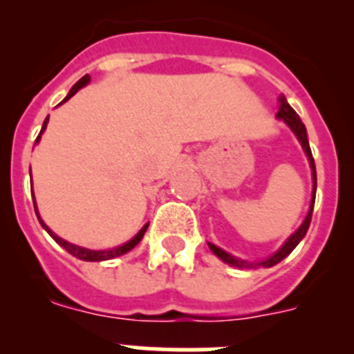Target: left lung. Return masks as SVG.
I'll return each mask as SVG.
<instances>
[{
	"label": "left lung",
	"mask_w": 354,
	"mask_h": 354,
	"mask_svg": "<svg viewBox=\"0 0 354 354\" xmlns=\"http://www.w3.org/2000/svg\"><path fill=\"white\" fill-rule=\"evenodd\" d=\"M278 113H277V118H280V120L286 122V126L289 127L290 131L294 133V136L298 138V142L301 143V149L305 150L306 154V159H308V165H310V170H312V200H310V209H308V212H306L305 220H303V223L299 225L298 228H296V232L290 234L289 237H287V241L283 243L280 248L277 250V252L273 253V255H270L268 259H264V261H257V262H248V261H243V259H237L234 257V255H230L228 252H225V250H221L220 246L212 245V243H209V248H211V252L214 253L216 257L221 259V261L225 262V264L228 266H234V268H241V270H253V268H271V266L278 264L280 261H283V259L289 255L290 252H292L296 246L299 245V241L305 237L306 230H308V227H310V220H312V211H314V202H315V189H317V175H315V162H314V158H312V150H310V145H308V136H306V127L305 124L301 122V118L298 117V113L294 111L292 108H290V104L287 102V99L283 95L278 97Z\"/></svg>",
	"instance_id": "1"
}]
</instances>
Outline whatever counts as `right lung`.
Listing matches in <instances>:
<instances>
[{
  "label": "right lung",
  "mask_w": 354,
  "mask_h": 354,
  "mask_svg": "<svg viewBox=\"0 0 354 354\" xmlns=\"http://www.w3.org/2000/svg\"><path fill=\"white\" fill-rule=\"evenodd\" d=\"M88 83H90V76H88V74H86V76L81 77V80L77 81V83L74 84V86H72L71 92L67 93V97H65V99H64V101L60 102V104H64V102H67L68 99H71V97L77 92V90H81V88H83V86H86V84H88ZM60 104H58V106H60ZM48 122H49V117L46 118V120H44L42 129H40V133H39V136H37L35 143H39V142H40V136H42V133H44V131H46V127H48ZM31 196H33V192H31ZM33 204H35V214H37V218H39V221H40V225H42L44 230H46V232H48L49 236H51L53 239H55L56 243H58V245L62 246V248L67 250V252L71 253V255H74V257H76V259H81V261H86V262H101V261H109V259L120 257V255H124V253L131 252V250H133L134 246L138 245L140 241H142L143 234L147 232V227H149V223L143 225L142 230H140V232L136 234V236H134L133 239H129V241H127V243H124V245H120V246H115V248H109V250H90V248H83V246L72 245V243H68V241L62 239L60 236H56V234L53 232L51 228H49L48 225L44 223L42 218H40L39 209H37V202H35V200H33Z\"/></svg>",
  "instance_id": "1"
}]
</instances>
